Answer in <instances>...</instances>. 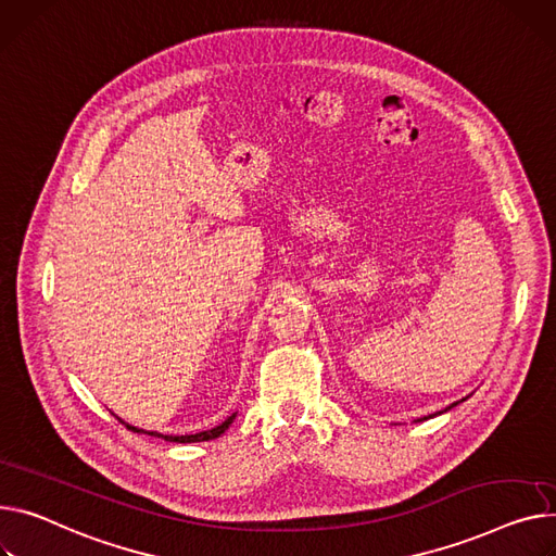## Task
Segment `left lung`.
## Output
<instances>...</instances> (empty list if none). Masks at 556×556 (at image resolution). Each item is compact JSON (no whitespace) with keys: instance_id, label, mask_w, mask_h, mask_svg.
Here are the masks:
<instances>
[{"instance_id":"1","label":"left lung","mask_w":556,"mask_h":556,"mask_svg":"<svg viewBox=\"0 0 556 556\" xmlns=\"http://www.w3.org/2000/svg\"><path fill=\"white\" fill-rule=\"evenodd\" d=\"M456 404H458V402H454V404H450V406H447V409H445V412H450V409H452V406H456ZM438 414H440V412H438ZM429 418H431V416H429ZM420 420H427V418H420Z\"/></svg>"}]
</instances>
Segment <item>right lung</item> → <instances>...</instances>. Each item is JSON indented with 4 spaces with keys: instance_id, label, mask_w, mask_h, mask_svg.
Wrapping results in <instances>:
<instances>
[{
    "instance_id": "obj_1",
    "label": "right lung",
    "mask_w": 556,
    "mask_h": 556,
    "mask_svg": "<svg viewBox=\"0 0 556 556\" xmlns=\"http://www.w3.org/2000/svg\"><path fill=\"white\" fill-rule=\"evenodd\" d=\"M232 420H235V414L230 416V418H226L224 422H220L218 427H214V429H210V431H201V433H192V435H163V433H156V431H142V429H138V427H131V425H127V422H123V425H127V429H131V431H136V433H150V435H156V438H163V440H169V442H203V440H212V438H218L220 433H226V429L232 425Z\"/></svg>"
}]
</instances>
